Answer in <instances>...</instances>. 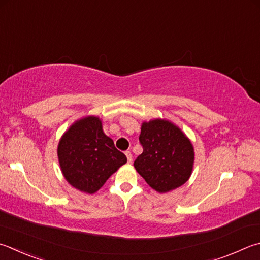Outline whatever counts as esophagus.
Wrapping results in <instances>:
<instances>
[{
	"label": "esophagus",
	"mask_w": 260,
	"mask_h": 260,
	"mask_svg": "<svg viewBox=\"0 0 260 260\" xmlns=\"http://www.w3.org/2000/svg\"><path fill=\"white\" fill-rule=\"evenodd\" d=\"M125 154H126V157H127V161H128L129 164H131L132 161H133V157H132V153H131V151H126Z\"/></svg>",
	"instance_id": "obj_1"
}]
</instances>
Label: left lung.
<instances>
[{"label": "left lung", "instance_id": "1", "mask_svg": "<svg viewBox=\"0 0 260 260\" xmlns=\"http://www.w3.org/2000/svg\"><path fill=\"white\" fill-rule=\"evenodd\" d=\"M139 140L143 152L136 158L134 167L153 190L166 193L190 178L194 149L176 125L165 119L144 121Z\"/></svg>", "mask_w": 260, "mask_h": 260}]
</instances>
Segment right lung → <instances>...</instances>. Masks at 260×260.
Here are the masks:
<instances>
[{"mask_svg":"<svg viewBox=\"0 0 260 260\" xmlns=\"http://www.w3.org/2000/svg\"><path fill=\"white\" fill-rule=\"evenodd\" d=\"M58 158L70 185L89 194L100 190L127 162L126 155L103 133L100 118L94 116L82 118L69 127L59 141Z\"/></svg>","mask_w":260,"mask_h":260,"instance_id":"right-lung-1","label":"right lung"}]
</instances>
